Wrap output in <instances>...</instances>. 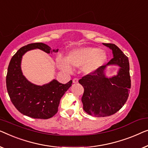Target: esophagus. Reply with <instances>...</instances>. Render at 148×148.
Listing matches in <instances>:
<instances>
[{"label": "esophagus", "instance_id": "1", "mask_svg": "<svg viewBox=\"0 0 148 148\" xmlns=\"http://www.w3.org/2000/svg\"><path fill=\"white\" fill-rule=\"evenodd\" d=\"M72 82H73V83H78V78H74L73 80H72Z\"/></svg>", "mask_w": 148, "mask_h": 148}]
</instances>
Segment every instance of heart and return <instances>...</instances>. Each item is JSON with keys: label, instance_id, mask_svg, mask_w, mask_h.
<instances>
[{"label": "heart", "instance_id": "obj_1", "mask_svg": "<svg viewBox=\"0 0 148 148\" xmlns=\"http://www.w3.org/2000/svg\"><path fill=\"white\" fill-rule=\"evenodd\" d=\"M107 54L103 49L94 47H83L72 49L68 53L66 59L57 58V63L62 70H71L70 66L82 68L85 74H92L105 65Z\"/></svg>", "mask_w": 148, "mask_h": 148}]
</instances>
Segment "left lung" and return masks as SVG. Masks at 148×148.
<instances>
[{"instance_id":"obj_1","label":"left lung","mask_w":148,"mask_h":148,"mask_svg":"<svg viewBox=\"0 0 148 148\" xmlns=\"http://www.w3.org/2000/svg\"><path fill=\"white\" fill-rule=\"evenodd\" d=\"M103 45L113 51V58L97 72L79 80L84 90L82 97L83 109L97 117L112 115L119 111L127 100L131 88L128 58L115 44ZM109 65L120 66L115 76H106V66Z\"/></svg>"}]
</instances>
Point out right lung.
<instances>
[{"label": "right lung", "mask_w": 148, "mask_h": 148, "mask_svg": "<svg viewBox=\"0 0 148 148\" xmlns=\"http://www.w3.org/2000/svg\"><path fill=\"white\" fill-rule=\"evenodd\" d=\"M41 49L47 53L58 51L43 43H30L22 47L10 61L6 78L8 94L12 103L21 113L34 119H47L57 113L62 96L72 86V80L66 84L53 79L42 86L29 82L23 74L21 60L27 51Z\"/></svg>", "instance_id": "add662e5"}]
</instances>
